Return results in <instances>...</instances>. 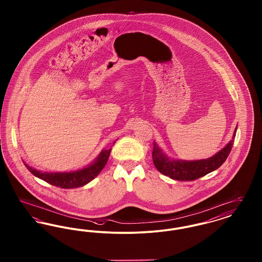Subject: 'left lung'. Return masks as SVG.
Returning <instances> with one entry per match:
<instances>
[{"instance_id":"1","label":"left lung","mask_w":262,"mask_h":262,"mask_svg":"<svg viewBox=\"0 0 262 262\" xmlns=\"http://www.w3.org/2000/svg\"><path fill=\"white\" fill-rule=\"evenodd\" d=\"M237 127L234 132L232 140L223 149L220 150L215 155L207 159L194 161L173 160L170 159L166 154H164L162 150L154 142V148L152 151V159L154 166L161 174L170 177L171 179L177 181H193L208 173H211L218 169L228 158L234 144Z\"/></svg>"}]
</instances>
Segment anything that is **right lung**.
Here are the masks:
<instances>
[{"instance_id":"right-lung-1","label":"right lung","mask_w":262,"mask_h":262,"mask_svg":"<svg viewBox=\"0 0 262 262\" xmlns=\"http://www.w3.org/2000/svg\"><path fill=\"white\" fill-rule=\"evenodd\" d=\"M110 152H111V148L101 151L99 156L95 159L94 162L88 165V167L75 172L48 173V172L38 171L25 163V165L31 174L47 182L52 186L62 187V188H74V187H82L88 184L89 182H91L95 177H97L108 161Z\"/></svg>"}]
</instances>
